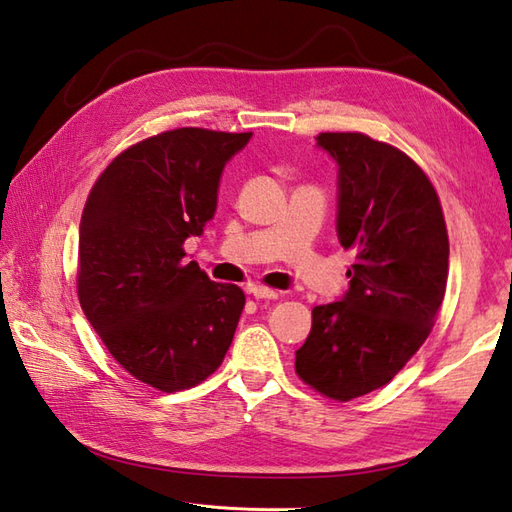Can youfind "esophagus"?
<instances>
[{"label":"esophagus","instance_id":"34e87169","mask_svg":"<svg viewBox=\"0 0 512 512\" xmlns=\"http://www.w3.org/2000/svg\"><path fill=\"white\" fill-rule=\"evenodd\" d=\"M249 293H252L254 298H258V300H276V298H280V291L263 287V285H252V287H249Z\"/></svg>","mask_w":512,"mask_h":512}]
</instances>
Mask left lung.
<instances>
[{"label": "left lung", "mask_w": 512, "mask_h": 512, "mask_svg": "<svg viewBox=\"0 0 512 512\" xmlns=\"http://www.w3.org/2000/svg\"><path fill=\"white\" fill-rule=\"evenodd\" d=\"M315 140L339 166L337 236L355 265L344 300L313 309L295 374L346 403L390 383L425 344L445 298L449 236L438 192L410 155L357 131Z\"/></svg>", "instance_id": "1"}]
</instances>
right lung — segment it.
<instances>
[{"label": "right lung", "mask_w": 512, "mask_h": 512, "mask_svg": "<svg viewBox=\"0 0 512 512\" xmlns=\"http://www.w3.org/2000/svg\"><path fill=\"white\" fill-rule=\"evenodd\" d=\"M252 133L181 127L124 149L89 190L76 291L89 324L131 377L195 388L232 344L245 293L208 278L184 243L217 210L225 162Z\"/></svg>", "instance_id": "1"}]
</instances>
